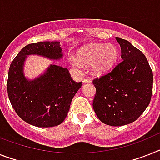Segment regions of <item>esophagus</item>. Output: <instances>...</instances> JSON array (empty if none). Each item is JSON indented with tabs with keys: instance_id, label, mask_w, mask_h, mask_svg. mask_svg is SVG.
<instances>
[{
	"instance_id": "obj_1",
	"label": "esophagus",
	"mask_w": 160,
	"mask_h": 160,
	"mask_svg": "<svg viewBox=\"0 0 160 160\" xmlns=\"http://www.w3.org/2000/svg\"><path fill=\"white\" fill-rule=\"evenodd\" d=\"M82 82L84 83V84H85V83H89V82H91V80L88 78H85L82 80Z\"/></svg>"
}]
</instances>
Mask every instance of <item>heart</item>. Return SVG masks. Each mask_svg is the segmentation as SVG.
<instances>
[{
  "mask_svg": "<svg viewBox=\"0 0 160 160\" xmlns=\"http://www.w3.org/2000/svg\"><path fill=\"white\" fill-rule=\"evenodd\" d=\"M118 48L113 44H93L80 49L78 58L71 56L69 60L75 67L81 68L82 63L92 65L96 74H102L109 71L117 61Z\"/></svg>",
  "mask_w": 160,
  "mask_h": 160,
  "instance_id": "heart-1",
  "label": "heart"
}]
</instances>
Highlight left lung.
I'll return each instance as SVG.
<instances>
[{"label": "left lung", "mask_w": 160, "mask_h": 160, "mask_svg": "<svg viewBox=\"0 0 160 160\" xmlns=\"http://www.w3.org/2000/svg\"><path fill=\"white\" fill-rule=\"evenodd\" d=\"M122 61L111 72L93 80V109L109 126L129 124L142 115L151 99L153 72L142 51L128 41L116 38Z\"/></svg>", "instance_id": "8db88e82"}]
</instances>
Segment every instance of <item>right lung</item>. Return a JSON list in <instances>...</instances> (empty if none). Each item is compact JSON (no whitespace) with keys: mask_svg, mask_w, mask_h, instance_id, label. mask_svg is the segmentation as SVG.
<instances>
[{"mask_svg":"<svg viewBox=\"0 0 160 160\" xmlns=\"http://www.w3.org/2000/svg\"><path fill=\"white\" fill-rule=\"evenodd\" d=\"M31 55L54 60L63 57L59 42L27 45L9 68L8 96L17 114L26 122L39 128L57 126L65 119L82 82L73 81L67 68L56 64H51L43 74L33 80L28 79L23 66L28 55Z\"/></svg>","mask_w":160,"mask_h":160,"instance_id":"right-lung-1","label":"right lung"}]
</instances>
